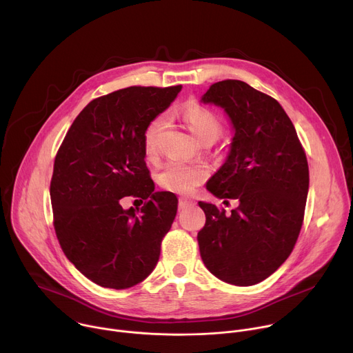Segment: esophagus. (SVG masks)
Here are the masks:
<instances>
[{
    "label": "esophagus",
    "mask_w": 353,
    "mask_h": 353,
    "mask_svg": "<svg viewBox=\"0 0 353 353\" xmlns=\"http://www.w3.org/2000/svg\"><path fill=\"white\" fill-rule=\"evenodd\" d=\"M191 205H194V201H192V199H188V198H185V196H181V198L179 199V210H184V208L191 207Z\"/></svg>",
    "instance_id": "1"
}]
</instances>
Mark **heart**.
<instances>
[{
	"label": "heart",
	"mask_w": 353,
	"mask_h": 353,
	"mask_svg": "<svg viewBox=\"0 0 353 353\" xmlns=\"http://www.w3.org/2000/svg\"><path fill=\"white\" fill-rule=\"evenodd\" d=\"M180 116L190 132L199 142H215L222 132L221 120L210 109L199 105H185L180 110ZM166 120L158 116L150 120L143 131V152L148 159L157 157V143ZM208 177L205 165L198 162L172 161L163 166L159 173L161 185L172 192L191 194L201 183Z\"/></svg>",
	"instance_id": "1"
}]
</instances>
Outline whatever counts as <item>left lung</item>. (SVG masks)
I'll list each match as a JSON object with an SVG mask.
<instances>
[{
	"instance_id": "left-lung-1",
	"label": "left lung",
	"mask_w": 353,
	"mask_h": 353,
	"mask_svg": "<svg viewBox=\"0 0 353 353\" xmlns=\"http://www.w3.org/2000/svg\"><path fill=\"white\" fill-rule=\"evenodd\" d=\"M201 102L222 108L234 131L207 190L239 203L226 214L199 201L207 218L196 236L201 259L223 282L256 285L285 263L299 237L309 191L305 149L276 100L243 81L211 85Z\"/></svg>"
}]
</instances>
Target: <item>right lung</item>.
Returning <instances> with one entry per match:
<instances>
[{"mask_svg":"<svg viewBox=\"0 0 353 353\" xmlns=\"http://www.w3.org/2000/svg\"><path fill=\"white\" fill-rule=\"evenodd\" d=\"M180 90L130 86L93 99L57 152L50 183L57 239L75 268L103 288H131L158 264L177 198L155 192L143 131ZM125 196L145 199L144 207L124 210Z\"/></svg>","mask_w":353,"mask_h":353,"instance_id":"obj_1","label":"right lung"}]
</instances>
